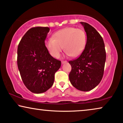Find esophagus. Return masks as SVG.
Returning a JSON list of instances; mask_svg holds the SVG:
<instances>
[{
    "instance_id": "34e87169",
    "label": "esophagus",
    "mask_w": 123,
    "mask_h": 123,
    "mask_svg": "<svg viewBox=\"0 0 123 123\" xmlns=\"http://www.w3.org/2000/svg\"><path fill=\"white\" fill-rule=\"evenodd\" d=\"M67 61H65V60H62V64H65V63H67Z\"/></svg>"
}]
</instances>
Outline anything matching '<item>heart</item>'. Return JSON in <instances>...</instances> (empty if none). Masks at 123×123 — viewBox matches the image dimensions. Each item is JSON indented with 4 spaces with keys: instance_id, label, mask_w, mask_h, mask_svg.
<instances>
[{
    "instance_id": "1",
    "label": "heart",
    "mask_w": 123,
    "mask_h": 123,
    "mask_svg": "<svg viewBox=\"0 0 123 123\" xmlns=\"http://www.w3.org/2000/svg\"><path fill=\"white\" fill-rule=\"evenodd\" d=\"M86 43V35L84 30L73 27L56 31L53 38L46 41L45 44L51 55L58 58L64 50L67 55L76 57L80 55Z\"/></svg>"
}]
</instances>
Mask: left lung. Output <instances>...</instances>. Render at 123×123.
<instances>
[{
    "mask_svg": "<svg viewBox=\"0 0 123 123\" xmlns=\"http://www.w3.org/2000/svg\"><path fill=\"white\" fill-rule=\"evenodd\" d=\"M86 33L85 49L79 58L69 61L72 67L69 79L78 90L88 92L97 86L102 79L106 59L104 41L96 29L81 22Z\"/></svg>",
    "mask_w": 123,
    "mask_h": 123,
    "instance_id": "obj_1",
    "label": "left lung"
}]
</instances>
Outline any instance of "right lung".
Returning <instances> with one entry per match:
<instances>
[{
  "mask_svg": "<svg viewBox=\"0 0 123 123\" xmlns=\"http://www.w3.org/2000/svg\"><path fill=\"white\" fill-rule=\"evenodd\" d=\"M50 29L34 27L27 31L17 49V65L27 89L32 93H44L53 85L55 73L61 62L49 54L45 41Z\"/></svg>",
  "mask_w": 123,
  "mask_h": 123,
  "instance_id": "add662e5",
  "label": "right lung"
}]
</instances>
